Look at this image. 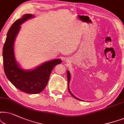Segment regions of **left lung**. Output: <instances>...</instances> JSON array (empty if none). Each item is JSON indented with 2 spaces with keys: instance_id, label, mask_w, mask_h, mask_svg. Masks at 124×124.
<instances>
[{
  "instance_id": "left-lung-1",
  "label": "left lung",
  "mask_w": 124,
  "mask_h": 124,
  "mask_svg": "<svg viewBox=\"0 0 124 124\" xmlns=\"http://www.w3.org/2000/svg\"><path fill=\"white\" fill-rule=\"evenodd\" d=\"M67 81H68V90H69V92H70V93L71 94V95L73 97V98H74L76 99H77V100H81L80 99H79L76 98L75 96L72 95V94L71 93V91H70V90H69V83H70V72H69V71H67Z\"/></svg>"
}]
</instances>
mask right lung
Masks as SVG:
<instances>
[{"label": "right lung", "mask_w": 124, "mask_h": 124, "mask_svg": "<svg viewBox=\"0 0 124 124\" xmlns=\"http://www.w3.org/2000/svg\"><path fill=\"white\" fill-rule=\"evenodd\" d=\"M33 17V16L31 14L24 15L11 26L3 46V58L5 74L12 85L25 93L36 94L45 88L53 69L56 65L61 63L62 61L59 59H54L31 71L23 70L19 67L14 55L15 39L20 29V25Z\"/></svg>", "instance_id": "add662e5"}]
</instances>
